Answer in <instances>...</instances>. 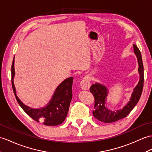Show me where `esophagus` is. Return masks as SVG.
I'll list each match as a JSON object with an SVG mask.
<instances>
[{"label": "esophagus", "mask_w": 152, "mask_h": 152, "mask_svg": "<svg viewBox=\"0 0 152 152\" xmlns=\"http://www.w3.org/2000/svg\"><path fill=\"white\" fill-rule=\"evenodd\" d=\"M80 86L81 88L83 90H89L91 87V83L89 79L88 78V77H85L82 80V82H80Z\"/></svg>", "instance_id": "1"}]
</instances>
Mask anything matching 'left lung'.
<instances>
[{
	"label": "left lung",
	"instance_id": "left-lung-1",
	"mask_svg": "<svg viewBox=\"0 0 152 152\" xmlns=\"http://www.w3.org/2000/svg\"><path fill=\"white\" fill-rule=\"evenodd\" d=\"M133 50L138 60V72L140 78L138 84L134 88L129 101L124 107L116 111L109 109L105 105L109 93L107 87L99 83H95L90 87L91 93L94 97V109L93 111V114L94 117L99 121L105 123H111L125 118L138 103L143 89L144 66L140 52L135 45H133Z\"/></svg>",
	"mask_w": 152,
	"mask_h": 152
}]
</instances>
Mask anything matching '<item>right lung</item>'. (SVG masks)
Segmentation results:
<instances>
[{"label":"right lung","instance_id":"obj_1","mask_svg":"<svg viewBox=\"0 0 152 152\" xmlns=\"http://www.w3.org/2000/svg\"><path fill=\"white\" fill-rule=\"evenodd\" d=\"M15 76L14 69V58L12 65V84L13 93L16 100L20 106L27 115L37 122L40 118L43 119L46 126H57L62 124L67 115L70 102L72 97L73 77H70L65 79L56 88L52 99L44 107L34 109L24 105L17 96L16 89L13 83Z\"/></svg>","mask_w":152,"mask_h":152}]
</instances>
